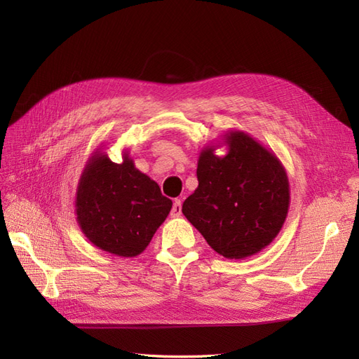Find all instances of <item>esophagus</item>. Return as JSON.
Wrapping results in <instances>:
<instances>
[{"instance_id": "1", "label": "esophagus", "mask_w": 359, "mask_h": 359, "mask_svg": "<svg viewBox=\"0 0 359 359\" xmlns=\"http://www.w3.org/2000/svg\"><path fill=\"white\" fill-rule=\"evenodd\" d=\"M181 210H182V203H181V201H180V199H175V201H173L170 215H172V217H181Z\"/></svg>"}]
</instances>
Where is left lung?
<instances>
[{
    "mask_svg": "<svg viewBox=\"0 0 359 359\" xmlns=\"http://www.w3.org/2000/svg\"><path fill=\"white\" fill-rule=\"evenodd\" d=\"M227 153L205 147L198 160L199 186L184 201L182 214L212 250L226 259H245L264 250L281 231L290 191L285 166L255 137L229 130Z\"/></svg>",
    "mask_w": 359,
    "mask_h": 359,
    "instance_id": "left-lung-1",
    "label": "left lung"
}]
</instances>
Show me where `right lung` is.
Masks as SVG:
<instances>
[{
    "label": "right lung",
    "instance_id": "obj_1",
    "mask_svg": "<svg viewBox=\"0 0 359 359\" xmlns=\"http://www.w3.org/2000/svg\"><path fill=\"white\" fill-rule=\"evenodd\" d=\"M76 220L88 241L121 257L140 255L166 220L172 201L136 169L128 151L114 163L100 149L86 161L76 189Z\"/></svg>",
    "mask_w": 359,
    "mask_h": 359
}]
</instances>
